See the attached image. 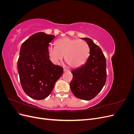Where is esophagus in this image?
Here are the masks:
<instances>
[{"instance_id":"obj_1","label":"esophagus","mask_w":134,"mask_h":134,"mask_svg":"<svg viewBox=\"0 0 134 134\" xmlns=\"http://www.w3.org/2000/svg\"><path fill=\"white\" fill-rule=\"evenodd\" d=\"M69 71V70H68L67 69H65V68L64 69V72H66V71Z\"/></svg>"}]
</instances>
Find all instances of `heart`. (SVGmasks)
<instances>
[{"mask_svg": "<svg viewBox=\"0 0 134 134\" xmlns=\"http://www.w3.org/2000/svg\"><path fill=\"white\" fill-rule=\"evenodd\" d=\"M55 44L56 47L50 46L47 48L48 57L55 65L62 62L65 55L69 65L77 68L83 65L90 56V47L83 40L65 37L58 40Z\"/></svg>", "mask_w": 134, "mask_h": 134, "instance_id": "heart-1", "label": "heart"}]
</instances>
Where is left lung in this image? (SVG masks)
Instances as JSON below:
<instances>
[{
    "label": "left lung",
    "mask_w": 134,
    "mask_h": 134,
    "mask_svg": "<svg viewBox=\"0 0 134 134\" xmlns=\"http://www.w3.org/2000/svg\"><path fill=\"white\" fill-rule=\"evenodd\" d=\"M85 40L90 48L86 63L71 72L73 78L70 82L71 91L76 98L89 100L102 90L106 82V60L100 48L90 38Z\"/></svg>",
    "instance_id": "1"
}]
</instances>
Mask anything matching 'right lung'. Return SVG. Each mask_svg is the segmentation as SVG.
Listing matches in <instances>:
<instances>
[{
    "label": "right lung",
    "mask_w": 134,
    "mask_h": 134,
    "mask_svg": "<svg viewBox=\"0 0 134 134\" xmlns=\"http://www.w3.org/2000/svg\"><path fill=\"white\" fill-rule=\"evenodd\" d=\"M55 36L37 32L21 47L17 68L22 87L31 98L41 100L50 94L63 68L54 64L48 57L47 48Z\"/></svg>",
    "instance_id": "add662e5"
}]
</instances>
